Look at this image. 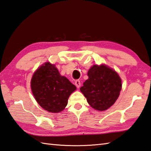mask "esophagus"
Returning <instances> with one entry per match:
<instances>
[{
	"label": "esophagus",
	"instance_id": "esophagus-1",
	"mask_svg": "<svg viewBox=\"0 0 151 151\" xmlns=\"http://www.w3.org/2000/svg\"><path fill=\"white\" fill-rule=\"evenodd\" d=\"M75 84L77 88H79L80 86H81V82H80V81H78V80H76V81L75 82Z\"/></svg>",
	"mask_w": 151,
	"mask_h": 151
}]
</instances>
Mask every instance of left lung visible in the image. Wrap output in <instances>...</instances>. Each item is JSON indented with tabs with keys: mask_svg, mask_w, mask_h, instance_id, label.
<instances>
[{
	"mask_svg": "<svg viewBox=\"0 0 151 151\" xmlns=\"http://www.w3.org/2000/svg\"><path fill=\"white\" fill-rule=\"evenodd\" d=\"M88 76L81 91L93 108L99 111L107 110L119 96L122 88L120 76L106 65H93Z\"/></svg>",
	"mask_w": 151,
	"mask_h": 151,
	"instance_id": "1",
	"label": "left lung"
}]
</instances>
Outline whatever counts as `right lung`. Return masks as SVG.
<instances>
[{
    "label": "right lung",
    "mask_w": 151,
    "mask_h": 151,
    "mask_svg": "<svg viewBox=\"0 0 151 151\" xmlns=\"http://www.w3.org/2000/svg\"><path fill=\"white\" fill-rule=\"evenodd\" d=\"M31 89L37 102L44 110L59 113L64 110L76 86L61 76L54 64L46 62L38 68L31 79Z\"/></svg>",
    "instance_id": "obj_1"
}]
</instances>
